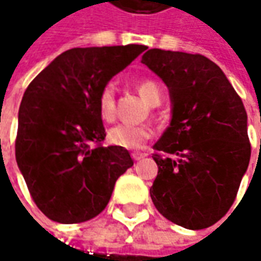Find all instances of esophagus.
<instances>
[{"instance_id":"esophagus-1","label":"esophagus","mask_w":261,"mask_h":261,"mask_svg":"<svg viewBox=\"0 0 261 261\" xmlns=\"http://www.w3.org/2000/svg\"><path fill=\"white\" fill-rule=\"evenodd\" d=\"M130 155H132V158H134L135 161H139V160H142V158L145 156V154H144V152H139V151H134Z\"/></svg>"}]
</instances>
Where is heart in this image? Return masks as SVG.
Wrapping results in <instances>:
<instances>
[{
    "instance_id": "heart-1",
    "label": "heart",
    "mask_w": 261,
    "mask_h": 261,
    "mask_svg": "<svg viewBox=\"0 0 261 261\" xmlns=\"http://www.w3.org/2000/svg\"><path fill=\"white\" fill-rule=\"evenodd\" d=\"M138 91L151 106L160 105L163 98V91L160 86L152 80H142L138 83ZM98 115L105 122H113L116 117L115 109V87L107 84L98 94L97 100ZM152 129L148 125H127L120 123L112 127L107 134V139L112 145L126 148V149H139L151 139Z\"/></svg>"
}]
</instances>
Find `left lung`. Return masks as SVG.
Returning <instances> with one entry per match:
<instances>
[{"instance_id": "8db88e82", "label": "left lung", "mask_w": 261, "mask_h": 261, "mask_svg": "<svg viewBox=\"0 0 261 261\" xmlns=\"http://www.w3.org/2000/svg\"><path fill=\"white\" fill-rule=\"evenodd\" d=\"M142 64L166 83L173 105L170 126L154 145L151 199L177 225H214L234 203L250 163L244 105L206 56L149 49Z\"/></svg>"}]
</instances>
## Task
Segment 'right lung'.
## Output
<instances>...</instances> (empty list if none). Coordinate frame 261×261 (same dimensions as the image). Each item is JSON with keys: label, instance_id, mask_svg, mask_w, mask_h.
Wrapping results in <instances>:
<instances>
[{"label": "right lung", "instance_id": "add662e5", "mask_svg": "<svg viewBox=\"0 0 261 261\" xmlns=\"http://www.w3.org/2000/svg\"><path fill=\"white\" fill-rule=\"evenodd\" d=\"M145 49L74 47L27 87L18 110L15 160L35 203L49 219L80 224L97 216L116 180L134 166L127 149L100 145L106 130L97 100L103 87Z\"/></svg>", "mask_w": 261, "mask_h": 261}]
</instances>
